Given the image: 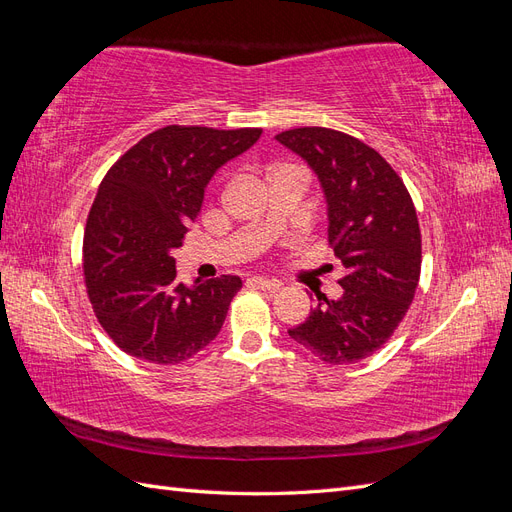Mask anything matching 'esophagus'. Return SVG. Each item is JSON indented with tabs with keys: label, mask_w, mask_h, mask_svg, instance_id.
<instances>
[{
	"label": "esophagus",
	"mask_w": 512,
	"mask_h": 512,
	"mask_svg": "<svg viewBox=\"0 0 512 512\" xmlns=\"http://www.w3.org/2000/svg\"><path fill=\"white\" fill-rule=\"evenodd\" d=\"M254 286H258V288H262V290H269V292H275V290H280V282L277 280H269V277H262V275H254L252 280H250Z\"/></svg>",
	"instance_id": "obj_1"
}]
</instances>
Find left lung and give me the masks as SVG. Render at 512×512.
Instances as JSON below:
<instances>
[{
    "label": "left lung",
    "instance_id": "1",
    "mask_svg": "<svg viewBox=\"0 0 512 512\" xmlns=\"http://www.w3.org/2000/svg\"><path fill=\"white\" fill-rule=\"evenodd\" d=\"M314 170L327 203L329 245L342 260L344 294L316 307L288 335L329 365L374 354L404 320L421 275V228L404 181L378 151L344 132L277 134Z\"/></svg>",
    "mask_w": 512,
    "mask_h": 512
}]
</instances>
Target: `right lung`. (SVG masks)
Returning a JSON list of instances; mask_svg holds the SVG:
<instances>
[{
  "label": "right lung",
  "instance_id": "obj_1",
  "mask_svg": "<svg viewBox=\"0 0 512 512\" xmlns=\"http://www.w3.org/2000/svg\"><path fill=\"white\" fill-rule=\"evenodd\" d=\"M262 130L168 126L147 134L108 170L83 241L89 301L102 329L136 359L175 365L220 333L241 277L177 282L175 250L211 177Z\"/></svg>",
  "mask_w": 512,
  "mask_h": 512
}]
</instances>
